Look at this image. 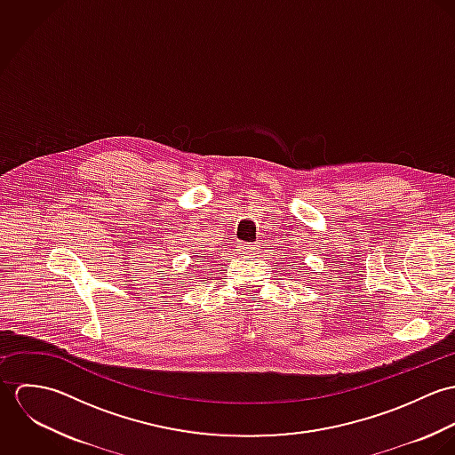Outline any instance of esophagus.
Here are the masks:
<instances>
[{
  "instance_id": "obj_1",
  "label": "esophagus",
  "mask_w": 455,
  "mask_h": 455,
  "mask_svg": "<svg viewBox=\"0 0 455 455\" xmlns=\"http://www.w3.org/2000/svg\"><path fill=\"white\" fill-rule=\"evenodd\" d=\"M242 251H243L245 256H256L258 251H259V245H256V243H243Z\"/></svg>"
}]
</instances>
